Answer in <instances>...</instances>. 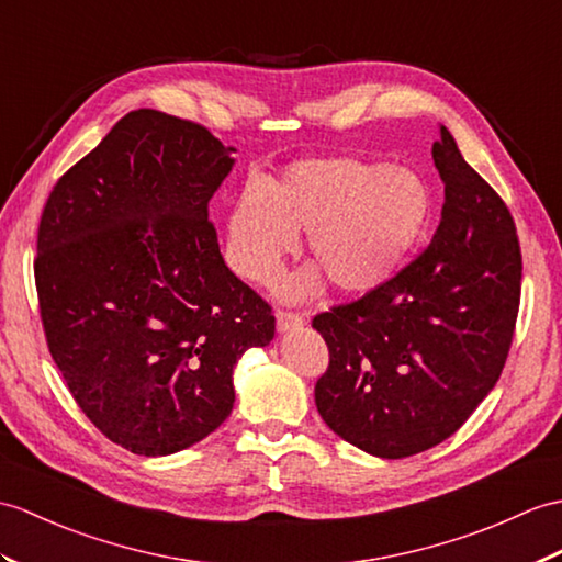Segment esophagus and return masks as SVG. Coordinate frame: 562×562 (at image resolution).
I'll return each instance as SVG.
<instances>
[{"instance_id": "esophagus-1", "label": "esophagus", "mask_w": 562, "mask_h": 562, "mask_svg": "<svg viewBox=\"0 0 562 562\" xmlns=\"http://www.w3.org/2000/svg\"><path fill=\"white\" fill-rule=\"evenodd\" d=\"M276 321H278V333H292V330H299L304 325V318L299 316V313H292V311H278Z\"/></svg>"}]
</instances>
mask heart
Returning <instances> with one entry per match:
<instances>
[{
    "label": "heart",
    "mask_w": 562,
    "mask_h": 562,
    "mask_svg": "<svg viewBox=\"0 0 562 562\" xmlns=\"http://www.w3.org/2000/svg\"><path fill=\"white\" fill-rule=\"evenodd\" d=\"M434 191L422 175L359 158L302 160L246 189L227 215V256L244 280L278 276L296 234L313 268L286 278V302L316 296L325 280L342 294H367L404 266L434 220Z\"/></svg>",
    "instance_id": "1"
}]
</instances>
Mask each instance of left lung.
Wrapping results in <instances>:
<instances>
[{"mask_svg":"<svg viewBox=\"0 0 562 562\" xmlns=\"http://www.w3.org/2000/svg\"><path fill=\"white\" fill-rule=\"evenodd\" d=\"M430 153L446 184L434 241L393 280L313 318L330 351L318 414L383 460L434 448L472 416L498 383L519 311L510 211L446 126Z\"/></svg>","mask_w":562,"mask_h":562,"instance_id":"8db88e82","label":"left lung"}]
</instances>
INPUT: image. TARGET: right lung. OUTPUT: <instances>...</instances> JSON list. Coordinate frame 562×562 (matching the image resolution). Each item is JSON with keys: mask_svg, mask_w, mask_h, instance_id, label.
<instances>
[{"mask_svg": "<svg viewBox=\"0 0 562 562\" xmlns=\"http://www.w3.org/2000/svg\"><path fill=\"white\" fill-rule=\"evenodd\" d=\"M232 150L201 124L134 110L57 181L37 227L49 355L88 419L146 458L213 434L237 361L276 337L207 220Z\"/></svg>", "mask_w": 562, "mask_h": 562, "instance_id": "right-lung-1", "label": "right lung"}]
</instances>
